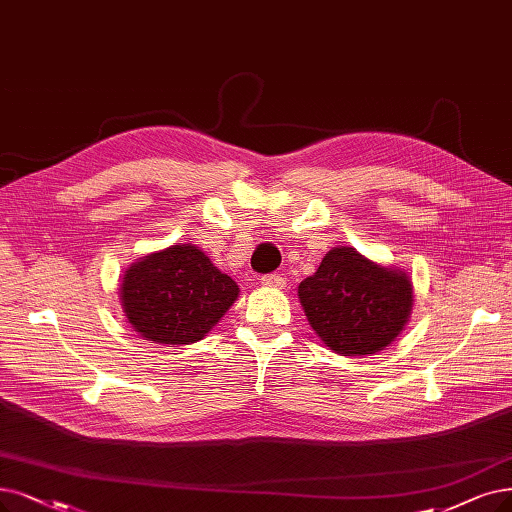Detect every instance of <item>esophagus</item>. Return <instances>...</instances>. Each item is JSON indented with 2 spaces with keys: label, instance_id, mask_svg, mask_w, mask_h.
I'll return each mask as SVG.
<instances>
[{
  "label": "esophagus",
  "instance_id": "obj_1",
  "mask_svg": "<svg viewBox=\"0 0 512 512\" xmlns=\"http://www.w3.org/2000/svg\"><path fill=\"white\" fill-rule=\"evenodd\" d=\"M260 283L264 285V288H285V279L281 277V275H277V273H271V275H264L262 279H260Z\"/></svg>",
  "mask_w": 512,
  "mask_h": 512
}]
</instances>
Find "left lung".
<instances>
[{"label": "left lung", "mask_w": 512, "mask_h": 512, "mask_svg": "<svg viewBox=\"0 0 512 512\" xmlns=\"http://www.w3.org/2000/svg\"><path fill=\"white\" fill-rule=\"evenodd\" d=\"M298 298L325 346L344 357H361L386 349L403 332L414 290L405 271L340 245L298 285Z\"/></svg>", "instance_id": "obj_1"}]
</instances>
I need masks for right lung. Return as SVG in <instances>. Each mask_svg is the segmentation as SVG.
<instances>
[{"label":"right lung","instance_id":"1","mask_svg":"<svg viewBox=\"0 0 512 512\" xmlns=\"http://www.w3.org/2000/svg\"><path fill=\"white\" fill-rule=\"evenodd\" d=\"M239 296V285L191 243L142 256L121 277L119 300L134 332L157 344H193Z\"/></svg>","mask_w":512,"mask_h":512}]
</instances>
